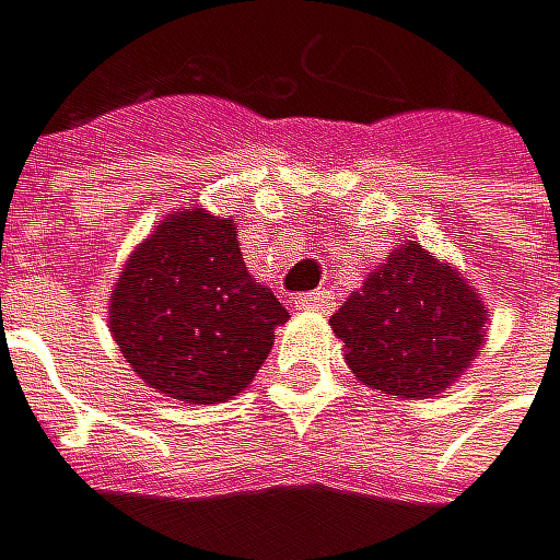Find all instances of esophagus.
I'll use <instances>...</instances> for the list:
<instances>
[{"instance_id":"34e87169","label":"esophagus","mask_w":560,"mask_h":560,"mask_svg":"<svg viewBox=\"0 0 560 560\" xmlns=\"http://www.w3.org/2000/svg\"><path fill=\"white\" fill-rule=\"evenodd\" d=\"M295 308H299V312H335V295H331L328 289L305 292V295H299Z\"/></svg>"}]
</instances>
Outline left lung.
<instances>
[{"instance_id":"obj_1","label":"left lung","mask_w":560,"mask_h":560,"mask_svg":"<svg viewBox=\"0 0 560 560\" xmlns=\"http://www.w3.org/2000/svg\"><path fill=\"white\" fill-rule=\"evenodd\" d=\"M486 325L472 285L417 242L394 248L331 315L354 377L404 400L443 394L479 354Z\"/></svg>"}]
</instances>
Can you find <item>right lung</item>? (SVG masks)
<instances>
[{
    "label": "right lung",
    "instance_id": "1",
    "mask_svg": "<svg viewBox=\"0 0 560 560\" xmlns=\"http://www.w3.org/2000/svg\"><path fill=\"white\" fill-rule=\"evenodd\" d=\"M110 335L137 377L183 404H225L265 364L289 322L248 275L235 222L206 209L166 215L127 258L110 295Z\"/></svg>",
    "mask_w": 560,
    "mask_h": 560
}]
</instances>
